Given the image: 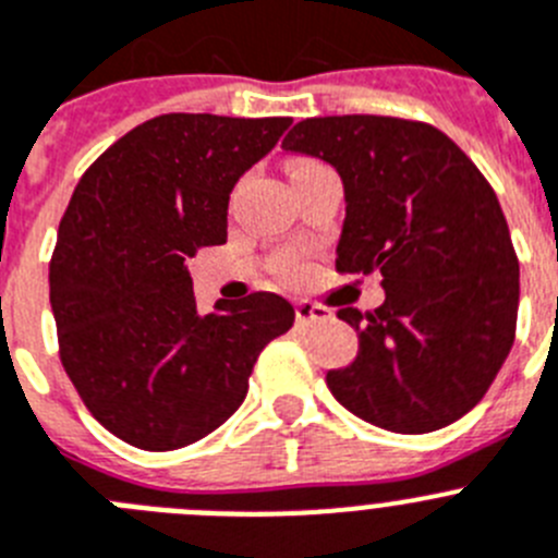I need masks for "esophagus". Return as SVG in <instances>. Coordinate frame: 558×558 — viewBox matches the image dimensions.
Masks as SVG:
<instances>
[{
	"label": "esophagus",
	"mask_w": 558,
	"mask_h": 558,
	"mask_svg": "<svg viewBox=\"0 0 558 558\" xmlns=\"http://www.w3.org/2000/svg\"><path fill=\"white\" fill-rule=\"evenodd\" d=\"M329 318L331 313L326 306L313 304V301H299V304H295V320H299V326H315L324 324V320Z\"/></svg>",
	"instance_id": "esophagus-1"
}]
</instances>
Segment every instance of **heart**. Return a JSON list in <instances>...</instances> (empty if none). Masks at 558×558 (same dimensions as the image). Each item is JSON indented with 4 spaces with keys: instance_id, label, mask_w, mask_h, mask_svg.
<instances>
[{
    "instance_id": "heart-1",
    "label": "heart",
    "mask_w": 558,
    "mask_h": 558,
    "mask_svg": "<svg viewBox=\"0 0 558 558\" xmlns=\"http://www.w3.org/2000/svg\"><path fill=\"white\" fill-rule=\"evenodd\" d=\"M279 268H282V270H284V274H290V270H293V268H295V259H293V257H284V259H282V263H279Z\"/></svg>"
}]
</instances>
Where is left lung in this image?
<instances>
[{
	"label": "left lung",
	"mask_w": 558,
	"mask_h": 558,
	"mask_svg": "<svg viewBox=\"0 0 558 558\" xmlns=\"http://www.w3.org/2000/svg\"><path fill=\"white\" fill-rule=\"evenodd\" d=\"M284 151L342 179L340 274H381L385 304L337 318L360 335L351 365L326 373L342 407L396 434L468 415L514 342L520 265L498 196L432 124L390 116L299 121Z\"/></svg>",
	"instance_id": "8db88e82"
}]
</instances>
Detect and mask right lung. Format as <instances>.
Wrapping results in <instances>:
<instances>
[{"mask_svg":"<svg viewBox=\"0 0 558 558\" xmlns=\"http://www.w3.org/2000/svg\"><path fill=\"white\" fill-rule=\"evenodd\" d=\"M293 119L168 112L126 132L71 196L49 265L60 360L90 415L130 446L173 451L216 432L290 301L252 293L198 313L187 259L227 243L229 193Z\"/></svg>","mask_w":558,"mask_h":558,"instance_id":"1","label":"right lung"}]
</instances>
